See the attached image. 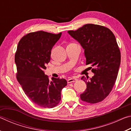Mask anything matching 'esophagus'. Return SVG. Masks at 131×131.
I'll list each match as a JSON object with an SVG mask.
<instances>
[{
    "instance_id": "34e87169",
    "label": "esophagus",
    "mask_w": 131,
    "mask_h": 131,
    "mask_svg": "<svg viewBox=\"0 0 131 131\" xmlns=\"http://www.w3.org/2000/svg\"><path fill=\"white\" fill-rule=\"evenodd\" d=\"M77 81V79L74 78V77H72V78H70L68 80V83H73Z\"/></svg>"
}]
</instances>
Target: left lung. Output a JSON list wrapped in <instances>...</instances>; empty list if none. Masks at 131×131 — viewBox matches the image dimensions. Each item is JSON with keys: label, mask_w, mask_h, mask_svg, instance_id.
I'll return each mask as SVG.
<instances>
[{"label": "left lung", "mask_w": 131, "mask_h": 131, "mask_svg": "<svg viewBox=\"0 0 131 131\" xmlns=\"http://www.w3.org/2000/svg\"><path fill=\"white\" fill-rule=\"evenodd\" d=\"M68 32L84 49L86 65L94 68L91 70L94 76L89 80L81 77L87 88L80 98L89 103L100 102L112 91L118 75L121 53L116 37L108 28L92 24Z\"/></svg>", "instance_id": "1"}]
</instances>
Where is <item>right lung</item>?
Wrapping results in <instances>:
<instances>
[{
  "mask_svg": "<svg viewBox=\"0 0 131 131\" xmlns=\"http://www.w3.org/2000/svg\"><path fill=\"white\" fill-rule=\"evenodd\" d=\"M61 35L44 31L29 33L19 40L15 52L17 80L26 96L42 107H55L67 85L64 79L52 77L50 81L44 72L50 61L52 48Z\"/></svg>",
  "mask_w": 131,
  "mask_h": 131,
  "instance_id": "add662e5",
  "label": "right lung"
}]
</instances>
